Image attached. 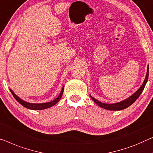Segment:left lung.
<instances>
[{"instance_id":"1","label":"left lung","mask_w":153,"mask_h":153,"mask_svg":"<svg viewBox=\"0 0 153 153\" xmlns=\"http://www.w3.org/2000/svg\"><path fill=\"white\" fill-rule=\"evenodd\" d=\"M149 65H148V69H147V73H146V76L145 79L143 81V84H142V86H140V88L133 93V95H131L129 97L125 99L122 101H121L120 102H117V103H113V104H106V103H103V102H100L99 100H97L96 99H95L94 97L91 96L90 95V96L91 97V99L93 100V101L95 102L97 105L101 107V108H103L104 109H106V110H109V111H121L123 110V109H125L128 108V107L130 106L131 104H133L134 102H135L137 99L140 97V95H141V93H142L143 90L144 89V87L146 86V84L147 83L148 79H149Z\"/></svg>"}]
</instances>
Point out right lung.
I'll return each instance as SVG.
<instances>
[{"label":"right lung","instance_id":"1","mask_svg":"<svg viewBox=\"0 0 153 153\" xmlns=\"http://www.w3.org/2000/svg\"><path fill=\"white\" fill-rule=\"evenodd\" d=\"M10 90L11 91V93H12L13 96L14 97V98L17 100V101L19 102V103L21 104L22 106H23L24 107H25L27 108L31 109V110H43V109H46L49 108V107H51L54 106L55 104H56L58 102L60 101V100L62 97V95L63 94V91H64V86L61 90V92L59 94L58 97L57 98L55 99L53 101L49 102H46V103H39V104H36V103H29V102H27L26 101H24L23 100H22L21 98H20L19 97L17 96L15 94L14 92L10 88Z\"/></svg>","mask_w":153,"mask_h":153}]
</instances>
